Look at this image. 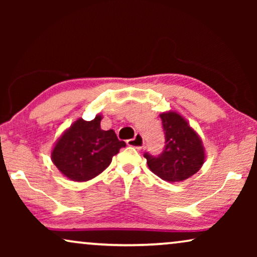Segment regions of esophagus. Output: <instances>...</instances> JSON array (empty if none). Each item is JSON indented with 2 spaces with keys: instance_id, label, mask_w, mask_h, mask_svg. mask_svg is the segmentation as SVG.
Segmentation results:
<instances>
[{
  "instance_id": "34e87169",
  "label": "esophagus",
  "mask_w": 257,
  "mask_h": 257,
  "mask_svg": "<svg viewBox=\"0 0 257 257\" xmlns=\"http://www.w3.org/2000/svg\"><path fill=\"white\" fill-rule=\"evenodd\" d=\"M126 143H127L128 146L135 147V149H137V150H142L143 146H144V144H145V142H144L143 136L140 135V133H137L135 138L128 139Z\"/></svg>"
}]
</instances>
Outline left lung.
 Returning <instances> with one entry per match:
<instances>
[{
  "instance_id": "8db88e82",
  "label": "left lung",
  "mask_w": 257,
  "mask_h": 257,
  "mask_svg": "<svg viewBox=\"0 0 257 257\" xmlns=\"http://www.w3.org/2000/svg\"><path fill=\"white\" fill-rule=\"evenodd\" d=\"M165 133V149L158 157L144 154L149 168L168 182L184 181L202 167L206 159L202 140L180 113L160 114Z\"/></svg>"
}]
</instances>
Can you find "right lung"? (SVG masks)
<instances>
[{"mask_svg":"<svg viewBox=\"0 0 257 257\" xmlns=\"http://www.w3.org/2000/svg\"><path fill=\"white\" fill-rule=\"evenodd\" d=\"M101 114L90 121L79 118L63 132L51 151V160L58 171L72 181H87L111 164L112 157L126 144L113 130L100 128Z\"/></svg>","mask_w":257,"mask_h":257,"instance_id":"right-lung-1","label":"right lung"}]
</instances>
